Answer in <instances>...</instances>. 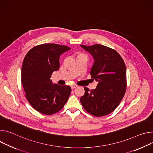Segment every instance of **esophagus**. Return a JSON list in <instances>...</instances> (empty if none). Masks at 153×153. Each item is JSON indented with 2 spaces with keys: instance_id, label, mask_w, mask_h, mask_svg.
I'll return each instance as SVG.
<instances>
[{
  "instance_id": "1",
  "label": "esophagus",
  "mask_w": 153,
  "mask_h": 153,
  "mask_svg": "<svg viewBox=\"0 0 153 153\" xmlns=\"http://www.w3.org/2000/svg\"><path fill=\"white\" fill-rule=\"evenodd\" d=\"M71 88L72 89H75V88H76L77 87V85H76V84H72V85H71Z\"/></svg>"
}]
</instances>
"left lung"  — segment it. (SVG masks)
<instances>
[{
    "mask_svg": "<svg viewBox=\"0 0 153 153\" xmlns=\"http://www.w3.org/2000/svg\"><path fill=\"white\" fill-rule=\"evenodd\" d=\"M92 55L94 62L91 78L98 82L95 89L84 87L81 103L88 112L101 117L113 112L120 104L126 88V70L123 59L112 48L100 44L81 45Z\"/></svg>",
    "mask_w": 153,
    "mask_h": 153,
    "instance_id": "obj_1",
    "label": "left lung"
}]
</instances>
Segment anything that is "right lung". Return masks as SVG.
<instances>
[{
    "instance_id": "obj_1",
    "label": "right lung",
    "mask_w": 153,
    "mask_h": 153,
    "mask_svg": "<svg viewBox=\"0 0 153 153\" xmlns=\"http://www.w3.org/2000/svg\"><path fill=\"white\" fill-rule=\"evenodd\" d=\"M71 48L43 44L32 48L22 67L21 81L31 106L40 113L52 115L59 111L71 93L69 86L53 84L51 75L59 69V56Z\"/></svg>"
}]
</instances>
